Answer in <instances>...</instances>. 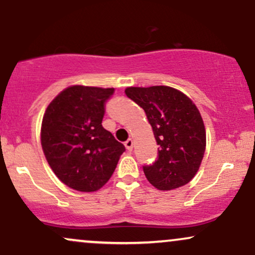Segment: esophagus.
<instances>
[{
  "label": "esophagus",
  "mask_w": 255,
  "mask_h": 255,
  "mask_svg": "<svg viewBox=\"0 0 255 255\" xmlns=\"http://www.w3.org/2000/svg\"><path fill=\"white\" fill-rule=\"evenodd\" d=\"M125 146H126V148H127V151H131V150H133V140L128 139L127 141L125 142Z\"/></svg>",
  "instance_id": "34e87169"
}]
</instances>
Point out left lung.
I'll list each match as a JSON object with an SVG mask.
<instances>
[{
	"mask_svg": "<svg viewBox=\"0 0 255 255\" xmlns=\"http://www.w3.org/2000/svg\"><path fill=\"white\" fill-rule=\"evenodd\" d=\"M126 96L142 108L153 130L158 156L144 174L152 186L170 191L197 174L205 153L206 133L195 104L169 86L127 87Z\"/></svg>",
	"mask_w": 255,
	"mask_h": 255,
	"instance_id": "obj_1",
	"label": "left lung"
}]
</instances>
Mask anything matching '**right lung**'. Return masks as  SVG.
<instances>
[{
    "instance_id": "1",
    "label": "right lung",
    "mask_w": 255,
    "mask_h": 255,
    "mask_svg": "<svg viewBox=\"0 0 255 255\" xmlns=\"http://www.w3.org/2000/svg\"><path fill=\"white\" fill-rule=\"evenodd\" d=\"M114 89L71 86L46 108L42 122L43 152L64 184L95 192L109 181L125 146L102 126Z\"/></svg>"
}]
</instances>
